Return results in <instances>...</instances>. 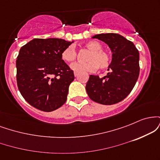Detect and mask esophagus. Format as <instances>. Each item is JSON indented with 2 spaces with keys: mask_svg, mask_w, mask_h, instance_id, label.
Instances as JSON below:
<instances>
[{
  "mask_svg": "<svg viewBox=\"0 0 160 160\" xmlns=\"http://www.w3.org/2000/svg\"><path fill=\"white\" fill-rule=\"evenodd\" d=\"M78 74H78V72H74V76H75V77H78Z\"/></svg>",
  "mask_w": 160,
  "mask_h": 160,
  "instance_id": "34e87169",
  "label": "esophagus"
}]
</instances>
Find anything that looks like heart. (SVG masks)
Here are the masks:
<instances>
[{"label":"heart","instance_id":"heart-1","mask_svg":"<svg viewBox=\"0 0 160 160\" xmlns=\"http://www.w3.org/2000/svg\"><path fill=\"white\" fill-rule=\"evenodd\" d=\"M90 52L86 57V62H75L71 65V68L75 72L81 73L85 71L94 72L97 69H105L109 66L111 58L108 52L102 50V46L95 40H91L85 44ZM62 58L66 62L74 61L77 57V52L73 45L65 48L62 52Z\"/></svg>","mask_w":160,"mask_h":160}]
</instances>
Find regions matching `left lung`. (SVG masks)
Instances as JSON below:
<instances>
[{
	"instance_id": "left-lung-1",
	"label": "left lung",
	"mask_w": 160,
	"mask_h": 160,
	"mask_svg": "<svg viewBox=\"0 0 160 160\" xmlns=\"http://www.w3.org/2000/svg\"><path fill=\"white\" fill-rule=\"evenodd\" d=\"M104 42L112 52V60L106 76L100 78L90 75L86 90L92 100L97 103L111 105L126 98L131 92L139 75V52L132 42L114 33L95 34Z\"/></svg>"
}]
</instances>
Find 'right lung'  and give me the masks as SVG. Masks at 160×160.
<instances>
[{
    "label": "right lung",
    "instance_id": "right-lung-1",
    "mask_svg": "<svg viewBox=\"0 0 160 160\" xmlns=\"http://www.w3.org/2000/svg\"><path fill=\"white\" fill-rule=\"evenodd\" d=\"M72 43L59 38H34L20 49L16 63L18 88L37 109L50 112L65 103L74 75L61 55Z\"/></svg>",
    "mask_w": 160,
    "mask_h": 160
}]
</instances>
